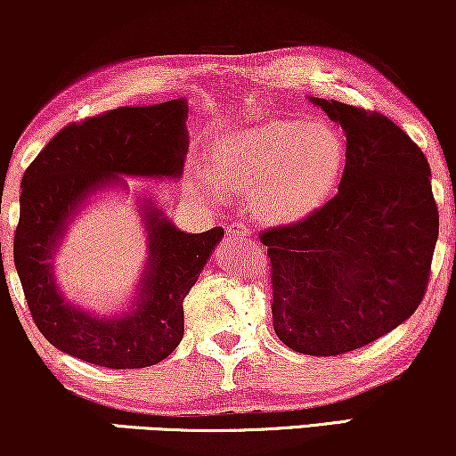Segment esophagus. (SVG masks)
Wrapping results in <instances>:
<instances>
[{"label":"esophagus","mask_w":456,"mask_h":456,"mask_svg":"<svg viewBox=\"0 0 456 456\" xmlns=\"http://www.w3.org/2000/svg\"><path fill=\"white\" fill-rule=\"evenodd\" d=\"M226 234L232 236V239H248L251 236V230L245 226L242 222H230L226 226Z\"/></svg>","instance_id":"esophagus-1"}]
</instances>
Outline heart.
Listing matches in <instances>:
<instances>
[{"label": "heart", "instance_id": "obj_1", "mask_svg": "<svg viewBox=\"0 0 456 456\" xmlns=\"http://www.w3.org/2000/svg\"><path fill=\"white\" fill-rule=\"evenodd\" d=\"M209 172L197 167L192 186L208 203L224 192H248L261 220L290 224L332 197L346 164V145L328 122L290 118L236 128L211 145Z\"/></svg>", "mask_w": 456, "mask_h": 456}]
</instances>
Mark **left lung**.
I'll return each mask as SVG.
<instances>
[{
    "instance_id": "obj_1",
    "label": "left lung",
    "mask_w": 456,
    "mask_h": 456,
    "mask_svg": "<svg viewBox=\"0 0 456 456\" xmlns=\"http://www.w3.org/2000/svg\"><path fill=\"white\" fill-rule=\"evenodd\" d=\"M346 134L338 195L305 220L261 232L272 315L292 351L334 357L401 326L419 307L438 240L426 155L390 118L311 97Z\"/></svg>"
}]
</instances>
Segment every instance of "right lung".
<instances>
[{
    "mask_svg": "<svg viewBox=\"0 0 456 456\" xmlns=\"http://www.w3.org/2000/svg\"><path fill=\"white\" fill-rule=\"evenodd\" d=\"M186 99L118 108L60 130L22 176L14 264L39 332L61 353L110 370L164 361L184 334L183 301L224 230L176 228L149 197L139 199L147 261L133 303L122 314H91L64 297L53 261L74 216L124 178H180L189 151Z\"/></svg>",
    "mask_w": 456,
    "mask_h": 456,
    "instance_id": "right-lung-1",
    "label": "right lung"
}]
</instances>
